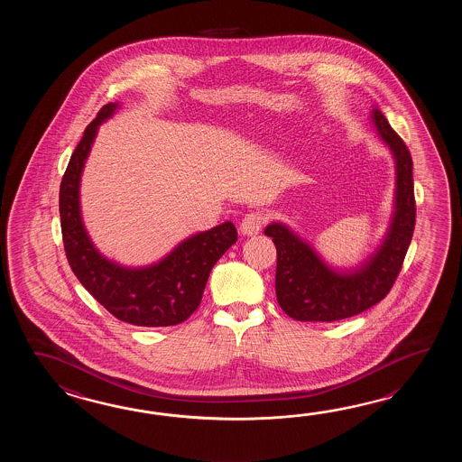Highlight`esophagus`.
Here are the masks:
<instances>
[{
	"label": "esophagus",
	"instance_id": "obj_1",
	"mask_svg": "<svg viewBox=\"0 0 462 462\" xmlns=\"http://www.w3.org/2000/svg\"><path fill=\"white\" fill-rule=\"evenodd\" d=\"M265 217L261 213H249L243 217V221L239 225V231H241V235L254 236L263 229Z\"/></svg>",
	"mask_w": 462,
	"mask_h": 462
}]
</instances>
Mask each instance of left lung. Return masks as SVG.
I'll use <instances>...</instances> for the list:
<instances>
[{
	"label": "left lung",
	"instance_id": "obj_1",
	"mask_svg": "<svg viewBox=\"0 0 462 462\" xmlns=\"http://www.w3.org/2000/svg\"><path fill=\"white\" fill-rule=\"evenodd\" d=\"M372 118L378 135L392 150L396 168L394 213L383 243L374 254L355 269H335L291 227L271 223L264 229L277 249V302L294 320L335 322L362 314L383 300L402 271L416 221L412 160L378 108L372 110Z\"/></svg>",
	"mask_w": 462,
	"mask_h": 462
}]
</instances>
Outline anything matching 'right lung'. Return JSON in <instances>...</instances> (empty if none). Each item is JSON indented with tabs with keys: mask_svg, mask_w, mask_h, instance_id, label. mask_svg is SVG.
Here are the masks:
<instances>
[{
	"mask_svg": "<svg viewBox=\"0 0 462 462\" xmlns=\"http://www.w3.org/2000/svg\"><path fill=\"white\" fill-rule=\"evenodd\" d=\"M118 104L98 110L74 150L60 181V215L64 249L79 282L118 320L138 327H168L185 322L201 302L209 273L237 241L231 221L189 236L147 267H124L98 253L82 223L79 187L98 125L114 116Z\"/></svg>",
	"mask_w": 462,
	"mask_h": 462,
	"instance_id": "1",
	"label": "right lung"
}]
</instances>
